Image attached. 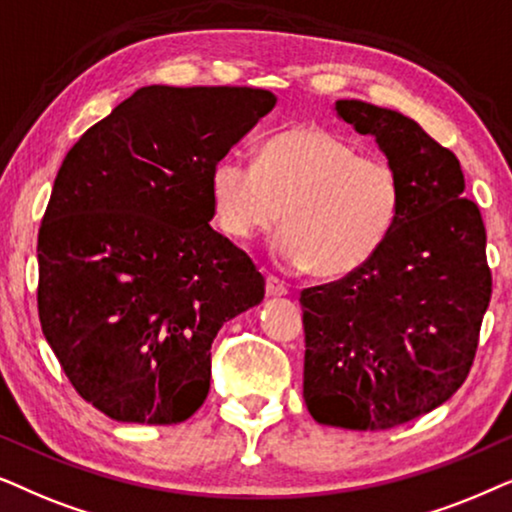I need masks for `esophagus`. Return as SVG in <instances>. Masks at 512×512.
<instances>
[{"label":"esophagus","instance_id":"obj_1","mask_svg":"<svg viewBox=\"0 0 512 512\" xmlns=\"http://www.w3.org/2000/svg\"><path fill=\"white\" fill-rule=\"evenodd\" d=\"M267 295H271V297L288 295V285H285V283L281 281V278L267 276Z\"/></svg>","mask_w":512,"mask_h":512}]
</instances>
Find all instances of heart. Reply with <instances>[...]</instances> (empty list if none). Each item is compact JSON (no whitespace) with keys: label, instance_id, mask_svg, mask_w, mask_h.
I'll return each instance as SVG.
<instances>
[{"label":"heart","instance_id":"b5f03b06","mask_svg":"<svg viewBox=\"0 0 512 512\" xmlns=\"http://www.w3.org/2000/svg\"><path fill=\"white\" fill-rule=\"evenodd\" d=\"M217 227L250 241L278 222L276 252L337 281L377 257L403 213V177L381 156L320 126H295L264 142L260 163L224 154L210 170Z\"/></svg>","mask_w":512,"mask_h":512}]
</instances>
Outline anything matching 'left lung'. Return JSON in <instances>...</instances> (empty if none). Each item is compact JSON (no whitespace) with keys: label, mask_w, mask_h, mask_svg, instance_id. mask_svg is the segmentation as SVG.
<instances>
[{"label":"left lung","mask_w":512,"mask_h":512,"mask_svg":"<svg viewBox=\"0 0 512 512\" xmlns=\"http://www.w3.org/2000/svg\"><path fill=\"white\" fill-rule=\"evenodd\" d=\"M335 109L400 170L403 213L363 269L302 290L304 400L318 424L386 431L466 381L492 299L487 231L459 159L417 121L363 100Z\"/></svg>","instance_id":"8db88e82"}]
</instances>
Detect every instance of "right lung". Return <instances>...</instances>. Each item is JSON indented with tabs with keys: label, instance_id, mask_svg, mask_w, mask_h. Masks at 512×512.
I'll return each instance as SVG.
<instances>
[{
	"label": "right lung",
	"instance_id": "1",
	"mask_svg": "<svg viewBox=\"0 0 512 512\" xmlns=\"http://www.w3.org/2000/svg\"><path fill=\"white\" fill-rule=\"evenodd\" d=\"M274 105L264 88L145 86L67 152L37 238L39 323L107 417H192L217 330L264 299L257 264L208 224V185Z\"/></svg>",
	"mask_w": 512,
	"mask_h": 512
}]
</instances>
